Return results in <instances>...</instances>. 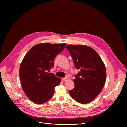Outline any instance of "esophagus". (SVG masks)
Instances as JSON below:
<instances>
[{"label": "esophagus", "mask_w": 127, "mask_h": 127, "mask_svg": "<svg viewBox=\"0 0 127 127\" xmlns=\"http://www.w3.org/2000/svg\"><path fill=\"white\" fill-rule=\"evenodd\" d=\"M67 79V77H66L65 78H62V80L63 81H66Z\"/></svg>", "instance_id": "1"}]
</instances>
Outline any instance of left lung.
Returning a JSON list of instances; mask_svg holds the SVG:
<instances>
[{
    "mask_svg": "<svg viewBox=\"0 0 127 127\" xmlns=\"http://www.w3.org/2000/svg\"><path fill=\"white\" fill-rule=\"evenodd\" d=\"M75 66L81 72L73 79L75 87L69 94L82 104L93 100L101 92L106 80L105 64L98 53L85 45H68L66 47Z\"/></svg>",
    "mask_w": 127,
    "mask_h": 127,
    "instance_id": "1",
    "label": "left lung"
}]
</instances>
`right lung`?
I'll return each mask as SVG.
<instances>
[{
    "label": "right lung",
    "instance_id": "add662e5",
    "mask_svg": "<svg viewBox=\"0 0 127 127\" xmlns=\"http://www.w3.org/2000/svg\"><path fill=\"white\" fill-rule=\"evenodd\" d=\"M66 43H42L32 47L25 55L19 68L21 86L27 97L36 104L49 101L61 78L46 72L54 66L56 56L65 47Z\"/></svg>",
    "mask_w": 127,
    "mask_h": 127
}]
</instances>
